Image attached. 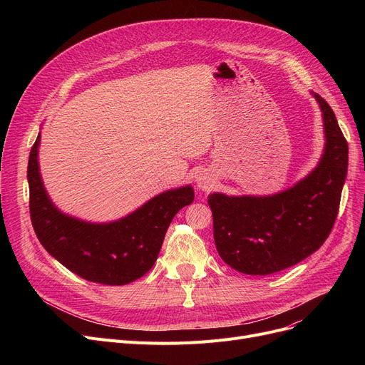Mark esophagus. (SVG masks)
I'll return each instance as SVG.
<instances>
[{
  "instance_id": "obj_1",
  "label": "esophagus",
  "mask_w": 365,
  "mask_h": 365,
  "mask_svg": "<svg viewBox=\"0 0 365 365\" xmlns=\"http://www.w3.org/2000/svg\"><path fill=\"white\" fill-rule=\"evenodd\" d=\"M195 182H197V186L201 190H210V189L215 186L216 179H215V176L212 175V173L207 171V170H202V171H200L198 175H197Z\"/></svg>"
}]
</instances>
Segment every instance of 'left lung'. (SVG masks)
I'll use <instances>...</instances> for the list:
<instances>
[{
	"mask_svg": "<svg viewBox=\"0 0 365 365\" xmlns=\"http://www.w3.org/2000/svg\"><path fill=\"white\" fill-rule=\"evenodd\" d=\"M311 94L321 109L325 142L308 176L271 195H208L217 253L241 274L287 269L317 252L331 232L348 173V142L330 105Z\"/></svg>",
	"mask_w": 365,
	"mask_h": 365,
	"instance_id": "left-lung-1",
	"label": "left lung"
}]
</instances>
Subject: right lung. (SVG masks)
Wrapping results in <instances>:
<instances>
[{
    "label": "right lung",
    "mask_w": 365,
    "mask_h": 365,
    "mask_svg": "<svg viewBox=\"0 0 365 365\" xmlns=\"http://www.w3.org/2000/svg\"><path fill=\"white\" fill-rule=\"evenodd\" d=\"M40 143L38 133L28 163L29 210L34 231L47 253L91 282L124 285L143 277L160 255L173 217L194 201V187L167 189L117 220H83L51 201L40 171Z\"/></svg>",
    "instance_id": "1"
}]
</instances>
